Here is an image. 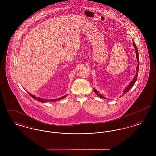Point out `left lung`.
<instances>
[{"instance_id": "obj_1", "label": "left lung", "mask_w": 156, "mask_h": 156, "mask_svg": "<svg viewBox=\"0 0 156 156\" xmlns=\"http://www.w3.org/2000/svg\"><path fill=\"white\" fill-rule=\"evenodd\" d=\"M133 43L134 47L135 48V50H136V58H137V61H138V64H137V67H136V70H137V72H136V75L134 76V77L133 79V80L131 81V82L126 87V88L124 90V91H123V94H126V93L130 90V89H131L133 87L134 85V83L136 82V80H137V76H138V73H139V52H138V50H137V47H136V45H135V43H134V42L133 41ZM94 92H95V94H97V95L98 96V97H100V98H105V97H103V96H102L101 94H99V92L98 91H97L96 89H94ZM106 99V98H105Z\"/></svg>"}]
</instances>
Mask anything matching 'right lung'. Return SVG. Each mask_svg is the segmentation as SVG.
<instances>
[{"label": "right lung", "instance_id": "add662e5", "mask_svg": "<svg viewBox=\"0 0 156 156\" xmlns=\"http://www.w3.org/2000/svg\"><path fill=\"white\" fill-rule=\"evenodd\" d=\"M28 93H29V94L30 96L32 97L33 99H36V100H37L38 101L40 102H49V101L50 102V101H52V99L50 100V99H43V98H37L35 95H33L31 94L29 92H28ZM66 97H67V95H65V96H64V97H61V98H58L57 99H58V100H60V99H63V98H66Z\"/></svg>", "mask_w": 156, "mask_h": 156}]
</instances>
